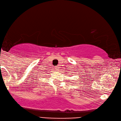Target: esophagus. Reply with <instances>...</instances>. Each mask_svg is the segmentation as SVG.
I'll return each mask as SVG.
<instances>
[{
  "instance_id": "1",
  "label": "esophagus",
  "mask_w": 121,
  "mask_h": 121,
  "mask_svg": "<svg viewBox=\"0 0 121 121\" xmlns=\"http://www.w3.org/2000/svg\"><path fill=\"white\" fill-rule=\"evenodd\" d=\"M56 69H59V67H58V65H57V66H56Z\"/></svg>"
}]
</instances>
